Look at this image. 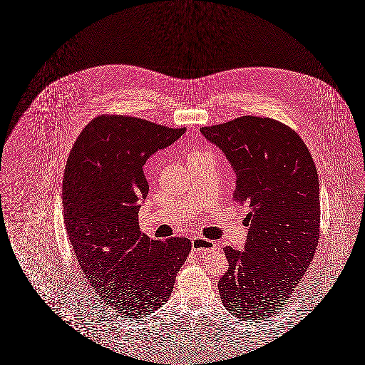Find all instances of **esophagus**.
Segmentation results:
<instances>
[{
	"mask_svg": "<svg viewBox=\"0 0 365 365\" xmlns=\"http://www.w3.org/2000/svg\"><path fill=\"white\" fill-rule=\"evenodd\" d=\"M191 244H192V250L197 252V253H200V255H206V253H210V252H215L217 248H218L213 241L202 239V237L192 239Z\"/></svg>",
	"mask_w": 365,
	"mask_h": 365,
	"instance_id": "esophagus-1",
	"label": "esophagus"
}]
</instances>
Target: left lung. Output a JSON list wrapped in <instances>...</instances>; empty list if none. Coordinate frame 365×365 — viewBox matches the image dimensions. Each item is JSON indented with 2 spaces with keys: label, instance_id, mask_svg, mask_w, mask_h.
I'll return each mask as SVG.
<instances>
[{
  "label": "left lung",
  "instance_id": "left-lung-1",
  "mask_svg": "<svg viewBox=\"0 0 365 365\" xmlns=\"http://www.w3.org/2000/svg\"><path fill=\"white\" fill-rule=\"evenodd\" d=\"M201 132L227 155L237 175L233 200L250 209L245 251L225 248L218 291L232 314L262 321L289 302L318 247L314 160L301 136L274 118L242 115Z\"/></svg>",
  "mask_w": 365,
  "mask_h": 365
}]
</instances>
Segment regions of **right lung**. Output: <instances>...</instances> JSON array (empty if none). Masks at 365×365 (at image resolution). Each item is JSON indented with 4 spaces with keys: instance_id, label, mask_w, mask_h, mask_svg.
Here are the masks:
<instances>
[{
    "instance_id": "1",
    "label": "right lung",
    "mask_w": 365,
    "mask_h": 365,
    "mask_svg": "<svg viewBox=\"0 0 365 365\" xmlns=\"http://www.w3.org/2000/svg\"><path fill=\"white\" fill-rule=\"evenodd\" d=\"M185 132L102 114L81 132L64 168V225L78 263L101 301L130 319L167 302L191 251L189 239L152 240L138 225L150 190L143 165Z\"/></svg>"
}]
</instances>
